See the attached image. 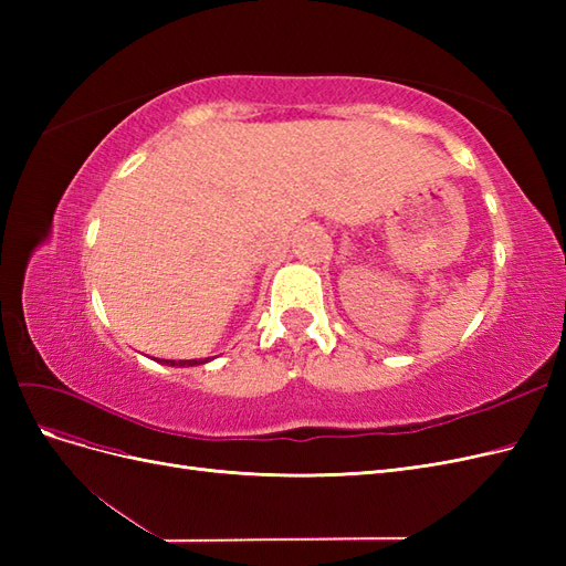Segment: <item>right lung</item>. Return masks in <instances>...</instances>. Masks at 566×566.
<instances>
[{"mask_svg":"<svg viewBox=\"0 0 566 566\" xmlns=\"http://www.w3.org/2000/svg\"><path fill=\"white\" fill-rule=\"evenodd\" d=\"M210 358H193V361H165L167 366H179V368H186V366H200V364H208Z\"/></svg>","mask_w":566,"mask_h":566,"instance_id":"obj_1","label":"right lung"}]
</instances>
